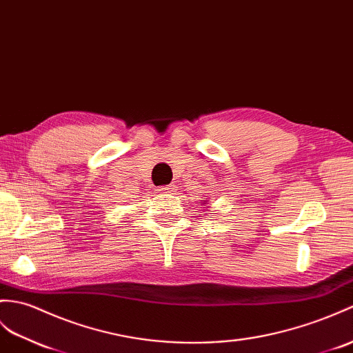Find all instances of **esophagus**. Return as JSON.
I'll return each mask as SVG.
<instances>
[{
	"instance_id": "obj_1",
	"label": "esophagus",
	"mask_w": 353,
	"mask_h": 353,
	"mask_svg": "<svg viewBox=\"0 0 353 353\" xmlns=\"http://www.w3.org/2000/svg\"><path fill=\"white\" fill-rule=\"evenodd\" d=\"M173 191H174V185H173V183L163 185V186L159 188V192H161V194H171Z\"/></svg>"
}]
</instances>
